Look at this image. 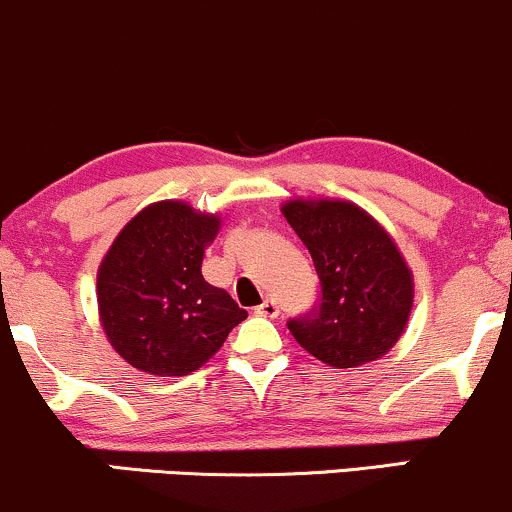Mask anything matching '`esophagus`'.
<instances>
[{
	"label": "esophagus",
	"instance_id": "obj_1",
	"mask_svg": "<svg viewBox=\"0 0 512 512\" xmlns=\"http://www.w3.org/2000/svg\"><path fill=\"white\" fill-rule=\"evenodd\" d=\"M255 313L264 315V317H276L279 315V303H276L274 298H267V301H262L260 305H257Z\"/></svg>",
	"mask_w": 512,
	"mask_h": 512
}]
</instances>
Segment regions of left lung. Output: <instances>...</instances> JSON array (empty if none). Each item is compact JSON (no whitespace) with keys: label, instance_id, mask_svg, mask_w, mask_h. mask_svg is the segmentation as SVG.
I'll list each match as a JSON object with an SVG mask.
<instances>
[{"label":"left lung","instance_id":"1","mask_svg":"<svg viewBox=\"0 0 512 512\" xmlns=\"http://www.w3.org/2000/svg\"><path fill=\"white\" fill-rule=\"evenodd\" d=\"M281 214L313 257L322 298L313 315L289 322L317 361L358 368L402 337L414 305V274L390 233L346 199H289Z\"/></svg>","mask_w":512,"mask_h":512}]
</instances>
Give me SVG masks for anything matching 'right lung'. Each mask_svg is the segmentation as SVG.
<instances>
[{"label": "right lung", "instance_id": "1", "mask_svg": "<svg viewBox=\"0 0 512 512\" xmlns=\"http://www.w3.org/2000/svg\"><path fill=\"white\" fill-rule=\"evenodd\" d=\"M221 216L180 199L144 207L117 233L98 267V315L129 366L161 378L195 373L248 317L202 276Z\"/></svg>", "mask_w": 512, "mask_h": 512}]
</instances>
